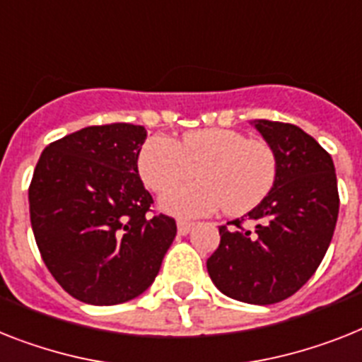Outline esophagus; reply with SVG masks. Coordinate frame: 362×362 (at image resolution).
<instances>
[{"label":"esophagus","mask_w":362,"mask_h":362,"mask_svg":"<svg viewBox=\"0 0 362 362\" xmlns=\"http://www.w3.org/2000/svg\"><path fill=\"white\" fill-rule=\"evenodd\" d=\"M194 223L187 222V220H177V233L179 235H188V233L192 231Z\"/></svg>","instance_id":"obj_1"}]
</instances>
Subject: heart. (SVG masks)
<instances>
[{"instance_id":"1","label":"heart","mask_w":362,"mask_h":362,"mask_svg":"<svg viewBox=\"0 0 362 362\" xmlns=\"http://www.w3.org/2000/svg\"><path fill=\"white\" fill-rule=\"evenodd\" d=\"M198 170L202 181L175 187L160 207L179 218H196L226 209L242 214L257 207L276 183L277 160L262 140L223 127L190 131L181 140L151 136L139 155V172L153 192L187 181Z\"/></svg>"}]
</instances>
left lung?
I'll return each mask as SVG.
<instances>
[{"label": "left lung", "instance_id": "8db88e82", "mask_svg": "<svg viewBox=\"0 0 362 362\" xmlns=\"http://www.w3.org/2000/svg\"><path fill=\"white\" fill-rule=\"evenodd\" d=\"M252 125L276 153V183L246 218L220 228L207 272L222 294L270 305L300 291L320 267L339 218V188L331 155L310 134L283 122Z\"/></svg>", "mask_w": 362, "mask_h": 362}]
</instances>
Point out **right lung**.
<instances>
[{"label":"right lung","instance_id":"right-lung-1","mask_svg":"<svg viewBox=\"0 0 362 362\" xmlns=\"http://www.w3.org/2000/svg\"><path fill=\"white\" fill-rule=\"evenodd\" d=\"M142 125H92L42 151L29 187L40 255L57 283L90 305H116L148 291L177 233L149 216L139 175Z\"/></svg>","mask_w":362,"mask_h":362}]
</instances>
